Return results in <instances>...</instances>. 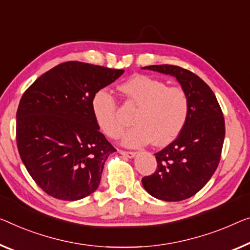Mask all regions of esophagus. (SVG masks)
I'll use <instances>...</instances> for the list:
<instances>
[{
    "label": "esophagus",
    "mask_w": 250,
    "mask_h": 250,
    "mask_svg": "<svg viewBox=\"0 0 250 250\" xmlns=\"http://www.w3.org/2000/svg\"><path fill=\"white\" fill-rule=\"evenodd\" d=\"M121 155L125 156V157H129V158H132L136 156V152L135 151H125V150H119Z\"/></svg>",
    "instance_id": "34e87169"
}]
</instances>
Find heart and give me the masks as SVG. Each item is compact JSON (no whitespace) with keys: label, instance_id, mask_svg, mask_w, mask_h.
<instances>
[{"label":"heart","instance_id":"b5f03b06","mask_svg":"<svg viewBox=\"0 0 250 250\" xmlns=\"http://www.w3.org/2000/svg\"><path fill=\"white\" fill-rule=\"evenodd\" d=\"M121 91L138 110L132 117L135 125L126 131L122 143L136 147L150 143L163 146L174 140L183 130L188 117V93L178 86H167L163 81L137 75L121 85ZM92 110L102 131L110 138L120 136L124 125L119 120L117 102L105 89L96 92Z\"/></svg>","mask_w":250,"mask_h":250}]
</instances>
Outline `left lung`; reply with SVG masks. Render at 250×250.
Masks as SVG:
<instances>
[{"mask_svg":"<svg viewBox=\"0 0 250 250\" xmlns=\"http://www.w3.org/2000/svg\"><path fill=\"white\" fill-rule=\"evenodd\" d=\"M143 68L176 78L188 93L189 110L178 137L155 154L156 172L141 182L156 199L167 202L188 199L210 181L220 162L226 135L221 107L206 82L188 69L174 65Z\"/></svg>","mask_w":250,"mask_h":250,"instance_id":"obj_1","label":"left lung"}]
</instances>
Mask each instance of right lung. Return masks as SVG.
I'll return each instance as SVG.
<instances>
[{
    "label": "right lung",
    "mask_w": 250,
    "mask_h": 250,
    "mask_svg": "<svg viewBox=\"0 0 250 250\" xmlns=\"http://www.w3.org/2000/svg\"><path fill=\"white\" fill-rule=\"evenodd\" d=\"M124 72L66 62L37 78L22 95L18 150L30 176L48 195L76 201L99 188L104 163L115 148L100 132L92 100Z\"/></svg>",
    "instance_id": "right-lung-1"
}]
</instances>
